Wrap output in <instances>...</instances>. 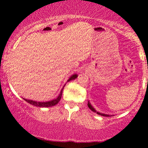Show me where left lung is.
<instances>
[{"instance_id":"1","label":"left lung","mask_w":148,"mask_h":148,"mask_svg":"<svg viewBox=\"0 0 148 148\" xmlns=\"http://www.w3.org/2000/svg\"><path fill=\"white\" fill-rule=\"evenodd\" d=\"M88 107H89L90 108V109L91 110V111H92L93 112H96V111L94 109V108H93L92 106H91L90 105V103H88ZM97 114H99V115H102V116H105V117H109L110 115H106V114H103V113H98V112H97Z\"/></svg>"}]
</instances>
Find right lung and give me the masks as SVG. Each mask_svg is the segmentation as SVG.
Instances as JSON below:
<instances>
[{"label": "right lung", "mask_w": 148, "mask_h": 148, "mask_svg": "<svg viewBox=\"0 0 148 148\" xmlns=\"http://www.w3.org/2000/svg\"><path fill=\"white\" fill-rule=\"evenodd\" d=\"M77 77V75L76 74H74L69 78L68 81H72L73 79H75ZM62 90H63V88L62 89V90L60 91V95L56 99H53L52 101H46V102H42V101H33V100H29V99H24V100L27 102H28L30 104L33 105V106H39V107H51L53 106H55L56 104H57L60 101V100L61 99V97H62Z\"/></svg>", "instance_id": "1"}]
</instances>
